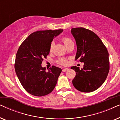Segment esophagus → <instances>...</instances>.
<instances>
[{
  "label": "esophagus",
  "mask_w": 120,
  "mask_h": 120,
  "mask_svg": "<svg viewBox=\"0 0 120 120\" xmlns=\"http://www.w3.org/2000/svg\"><path fill=\"white\" fill-rule=\"evenodd\" d=\"M68 70H69L68 68H64V69H62V71H63V72H65V71H68Z\"/></svg>",
  "instance_id": "obj_1"
}]
</instances>
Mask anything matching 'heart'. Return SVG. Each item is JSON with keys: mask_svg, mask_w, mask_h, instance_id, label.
Instances as JSON below:
<instances>
[{"mask_svg": "<svg viewBox=\"0 0 120 120\" xmlns=\"http://www.w3.org/2000/svg\"><path fill=\"white\" fill-rule=\"evenodd\" d=\"M62 41H63V43H64V45L65 46L68 45V44L71 43V42H73V40H72L71 39H70L69 38L66 37L62 38ZM54 44H54V42H53V41L51 43L50 47V51H51L52 50V49H53ZM57 63H58L59 64H60V65H64L67 64V63H68V61H67V60L65 58H60V59H59V60H58Z\"/></svg>", "mask_w": 120, "mask_h": 120, "instance_id": "obj_1", "label": "heart"}]
</instances>
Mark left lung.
I'll return each mask as SVG.
<instances>
[{"mask_svg": "<svg viewBox=\"0 0 120 120\" xmlns=\"http://www.w3.org/2000/svg\"><path fill=\"white\" fill-rule=\"evenodd\" d=\"M71 33L77 46L75 60L84 63L81 70L78 67H71L76 72L72 82L78 91L91 92L100 87L107 78L110 69L109 53L92 31L80 27L72 28Z\"/></svg>", "mask_w": 120, "mask_h": 120, "instance_id": "8db88e82", "label": "left lung"}]
</instances>
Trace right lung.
Instances as JSON below:
<instances>
[{
  "label": "right lung",
  "mask_w": 120,
  "mask_h": 120,
  "mask_svg": "<svg viewBox=\"0 0 120 120\" xmlns=\"http://www.w3.org/2000/svg\"><path fill=\"white\" fill-rule=\"evenodd\" d=\"M63 31L58 29L34 32L19 48L15 63L16 75L26 91L33 96H46L53 91L57 84L61 69L53 65L46 71L41 63L50 53L53 38Z\"/></svg>",
  "instance_id": "1"
}]
</instances>
